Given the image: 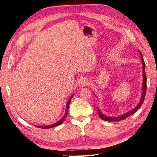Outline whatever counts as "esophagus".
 Instances as JSON below:
<instances>
[{"label":"esophagus","mask_w":157,"mask_h":157,"mask_svg":"<svg viewBox=\"0 0 157 157\" xmlns=\"http://www.w3.org/2000/svg\"><path fill=\"white\" fill-rule=\"evenodd\" d=\"M90 84L89 80L87 79H82L80 80V82L79 83V86L80 87H84V86H87Z\"/></svg>","instance_id":"1"}]
</instances>
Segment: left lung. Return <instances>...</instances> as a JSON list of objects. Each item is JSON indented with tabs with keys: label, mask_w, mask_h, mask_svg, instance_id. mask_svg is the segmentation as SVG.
Masks as SVG:
<instances>
[{
	"label": "left lung",
	"mask_w": 157,
	"mask_h": 157,
	"mask_svg": "<svg viewBox=\"0 0 157 157\" xmlns=\"http://www.w3.org/2000/svg\"><path fill=\"white\" fill-rule=\"evenodd\" d=\"M139 52L141 56V62L142 65H143V84H142V93H141V96L139 103L137 104V105L132 110L128 111L124 114H122L121 115H118L117 117H109L107 115H105L104 114L101 113L100 111V109L99 108L98 109V115L100 117L102 120L106 121H109V122H118L120 121L122 119H124V118H127L128 117H129L133 114H134L138 109L141 107L142 105V103H143L145 96V94H146V90H147V77H146V75H145V64L143 56H142L141 52L139 50Z\"/></svg>",
	"instance_id": "1"
}]
</instances>
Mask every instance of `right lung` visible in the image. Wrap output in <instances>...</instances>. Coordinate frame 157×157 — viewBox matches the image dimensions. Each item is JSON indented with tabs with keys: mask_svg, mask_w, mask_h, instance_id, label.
<instances>
[{
	"mask_svg": "<svg viewBox=\"0 0 157 157\" xmlns=\"http://www.w3.org/2000/svg\"><path fill=\"white\" fill-rule=\"evenodd\" d=\"M73 96L74 95H71V96H70V98H69V99H68V101H67V105H66V110H65V115H63V117L61 118V119L59 121H58V122H56V123H54V124H50V125H46V126H35L36 127H37V128H42V129H48V128H54V127H56V126H59V125H60V124H61L63 123V121H64V119L65 118V117H67V113H68V109H69V103H70V101H71V99H72V98L73 97Z\"/></svg>",
	"mask_w": 157,
	"mask_h": 157,
	"instance_id": "1",
	"label": "right lung"
}]
</instances>
